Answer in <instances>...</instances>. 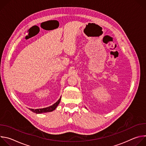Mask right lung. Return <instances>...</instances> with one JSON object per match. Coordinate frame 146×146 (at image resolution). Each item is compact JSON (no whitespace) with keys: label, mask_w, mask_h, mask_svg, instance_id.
Wrapping results in <instances>:
<instances>
[{"label":"right lung","mask_w":146,"mask_h":146,"mask_svg":"<svg viewBox=\"0 0 146 146\" xmlns=\"http://www.w3.org/2000/svg\"><path fill=\"white\" fill-rule=\"evenodd\" d=\"M60 98L59 99V100L55 102L54 105L47 107V108H43V109H30L29 108V109L30 110H31L32 112L36 113V114H41V113H48V112H51L52 111H54L56 107L58 106V105L59 104V102L60 101Z\"/></svg>","instance_id":"add662e5"}]
</instances>
